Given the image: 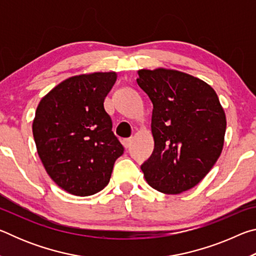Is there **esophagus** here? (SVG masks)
<instances>
[{"mask_svg":"<svg viewBox=\"0 0 256 256\" xmlns=\"http://www.w3.org/2000/svg\"><path fill=\"white\" fill-rule=\"evenodd\" d=\"M131 144H132V138H128L123 140V146H125V148H128V146H131Z\"/></svg>","mask_w":256,"mask_h":256,"instance_id":"obj_1","label":"esophagus"}]
</instances>
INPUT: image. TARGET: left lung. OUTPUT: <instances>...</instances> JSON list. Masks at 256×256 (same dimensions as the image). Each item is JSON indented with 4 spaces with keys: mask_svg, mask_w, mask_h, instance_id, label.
Instances as JSON below:
<instances>
[{
    "mask_svg": "<svg viewBox=\"0 0 256 256\" xmlns=\"http://www.w3.org/2000/svg\"><path fill=\"white\" fill-rule=\"evenodd\" d=\"M138 74L154 105V149L141 170L151 188L180 194L200 183L222 154L226 114L214 88L198 78L164 68Z\"/></svg>",
    "mask_w": 256,
    "mask_h": 256,
    "instance_id": "1",
    "label": "left lung"
}]
</instances>
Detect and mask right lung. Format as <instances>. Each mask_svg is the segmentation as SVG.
Returning a JSON list of instances; mask_svg holds the SVG:
<instances>
[{"label": "right lung", "mask_w": 256, "mask_h": 256, "mask_svg": "<svg viewBox=\"0 0 256 256\" xmlns=\"http://www.w3.org/2000/svg\"><path fill=\"white\" fill-rule=\"evenodd\" d=\"M116 79V72L71 76L38 104L32 122L38 156L50 178L73 196L102 190L124 152L104 108Z\"/></svg>", "instance_id": "right-lung-1"}]
</instances>
